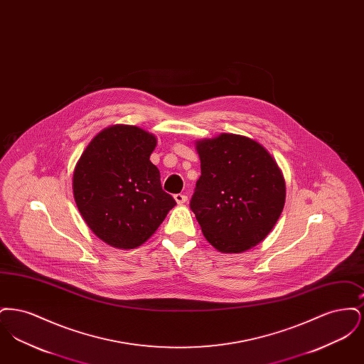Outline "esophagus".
Segmentation results:
<instances>
[{"instance_id":"esophagus-1","label":"esophagus","mask_w":364,"mask_h":364,"mask_svg":"<svg viewBox=\"0 0 364 364\" xmlns=\"http://www.w3.org/2000/svg\"><path fill=\"white\" fill-rule=\"evenodd\" d=\"M174 199H176V202H177L178 205H183V203L187 202V196H186L184 193H176V195H174Z\"/></svg>"}]
</instances>
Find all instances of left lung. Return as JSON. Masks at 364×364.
Here are the masks:
<instances>
[{"label": "left lung", "mask_w": 364, "mask_h": 364, "mask_svg": "<svg viewBox=\"0 0 364 364\" xmlns=\"http://www.w3.org/2000/svg\"><path fill=\"white\" fill-rule=\"evenodd\" d=\"M200 177L190 208L208 242L221 252H242L276 225L285 181L276 161L255 140L223 134L198 141Z\"/></svg>", "instance_id": "8db88e82"}]
</instances>
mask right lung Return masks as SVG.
Listing matches in <instances>:
<instances>
[{
    "label": "right lung",
    "mask_w": 364,
    "mask_h": 364,
    "mask_svg": "<svg viewBox=\"0 0 364 364\" xmlns=\"http://www.w3.org/2000/svg\"><path fill=\"white\" fill-rule=\"evenodd\" d=\"M156 139L129 125L104 129L87 146L73 173V196L90 229L117 248L146 242L174 208L150 156Z\"/></svg>",
    "instance_id": "obj_1"
}]
</instances>
